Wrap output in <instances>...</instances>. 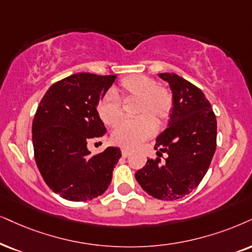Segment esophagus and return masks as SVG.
<instances>
[{
	"label": "esophagus",
	"mask_w": 252,
	"mask_h": 252,
	"mask_svg": "<svg viewBox=\"0 0 252 252\" xmlns=\"http://www.w3.org/2000/svg\"><path fill=\"white\" fill-rule=\"evenodd\" d=\"M121 154H122V157H128V156L131 154V151H130V150H128V149H122L121 150Z\"/></svg>",
	"instance_id": "34e87169"
}]
</instances>
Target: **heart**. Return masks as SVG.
I'll list each match as a JSON object with an SVG mask.
<instances>
[{
  "instance_id": "b5f03b06",
  "label": "heart",
  "mask_w": 252,
  "mask_h": 252,
  "mask_svg": "<svg viewBox=\"0 0 252 252\" xmlns=\"http://www.w3.org/2000/svg\"><path fill=\"white\" fill-rule=\"evenodd\" d=\"M122 100L136 97L135 114L138 117L123 121L113 132V141L123 148H135L155 132L156 126H163L173 110V95L159 82L146 75H130L120 81L115 91ZM114 94H106L97 106L100 119L113 126L122 117V106Z\"/></svg>"
}]
</instances>
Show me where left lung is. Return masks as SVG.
<instances>
[{
  "mask_svg": "<svg viewBox=\"0 0 252 252\" xmlns=\"http://www.w3.org/2000/svg\"><path fill=\"white\" fill-rule=\"evenodd\" d=\"M173 94L168 126L156 139L155 149L168 155L148 159L135 177L146 193L173 201L201 183L216 149V116L202 91L174 73H159Z\"/></svg>",
  "mask_w": 252,
  "mask_h": 252,
  "instance_id": "1",
  "label": "left lung"
}]
</instances>
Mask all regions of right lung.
Listing matches in <instances>:
<instances>
[{
    "label": "right lung",
    "instance_id": "obj_1",
    "mask_svg": "<svg viewBox=\"0 0 252 252\" xmlns=\"http://www.w3.org/2000/svg\"><path fill=\"white\" fill-rule=\"evenodd\" d=\"M116 75L76 73L49 88L32 122L38 170L47 186L69 201L102 195L121 158L119 148L91 155L87 143L106 133L97 104Z\"/></svg>",
    "mask_w": 252,
    "mask_h": 252
}]
</instances>
